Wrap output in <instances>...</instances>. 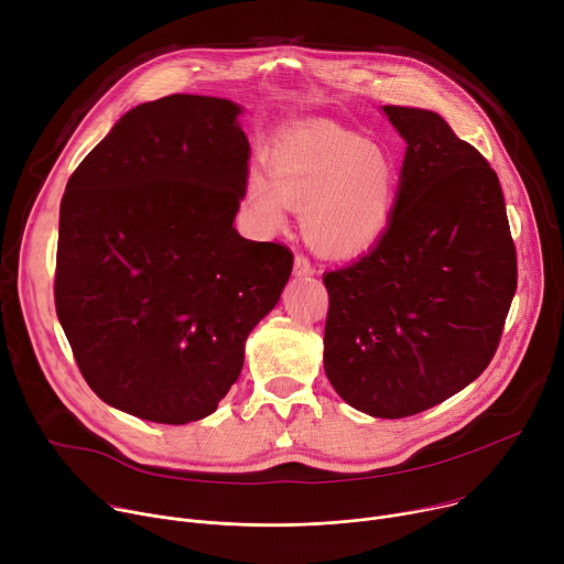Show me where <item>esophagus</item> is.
Here are the masks:
<instances>
[{
	"instance_id": "34e87169",
	"label": "esophagus",
	"mask_w": 564,
	"mask_h": 564,
	"mask_svg": "<svg viewBox=\"0 0 564 564\" xmlns=\"http://www.w3.org/2000/svg\"><path fill=\"white\" fill-rule=\"evenodd\" d=\"M313 272H315V268L311 265V260L304 253H296L294 256V276L304 279V276H311Z\"/></svg>"
}]
</instances>
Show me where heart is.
Instances as JSON below:
<instances>
[{"instance_id": "heart-1", "label": "heart", "mask_w": 564, "mask_h": 564, "mask_svg": "<svg viewBox=\"0 0 564 564\" xmlns=\"http://www.w3.org/2000/svg\"><path fill=\"white\" fill-rule=\"evenodd\" d=\"M399 163L388 149L324 120L283 131L270 152V181L251 172L247 204L276 229L285 206L302 210L306 242L326 258L377 245L392 219Z\"/></svg>"}]
</instances>
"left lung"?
Wrapping results in <instances>:
<instances>
[{
	"instance_id": "obj_1",
	"label": "left lung",
	"mask_w": 564,
	"mask_h": 564,
	"mask_svg": "<svg viewBox=\"0 0 564 564\" xmlns=\"http://www.w3.org/2000/svg\"><path fill=\"white\" fill-rule=\"evenodd\" d=\"M405 140L386 234L326 272L324 371L371 417L417 415L490 365L517 290L497 172L437 112L383 106Z\"/></svg>"
}]
</instances>
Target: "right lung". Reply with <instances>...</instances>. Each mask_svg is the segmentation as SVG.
<instances>
[{
  "instance_id": "add662e5",
  "label": "right lung",
  "mask_w": 564,
  "mask_h": 564,
  "mask_svg": "<svg viewBox=\"0 0 564 564\" xmlns=\"http://www.w3.org/2000/svg\"><path fill=\"white\" fill-rule=\"evenodd\" d=\"M242 106L170 95L131 108L74 170L58 219L56 315L90 390L156 424L217 410L292 253L242 238Z\"/></svg>"
}]
</instances>
